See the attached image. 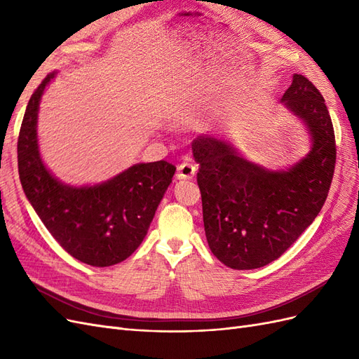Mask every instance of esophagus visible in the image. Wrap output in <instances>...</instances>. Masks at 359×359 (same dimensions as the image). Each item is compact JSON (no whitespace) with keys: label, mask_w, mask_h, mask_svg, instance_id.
<instances>
[{"label":"esophagus","mask_w":359,"mask_h":359,"mask_svg":"<svg viewBox=\"0 0 359 359\" xmlns=\"http://www.w3.org/2000/svg\"><path fill=\"white\" fill-rule=\"evenodd\" d=\"M198 168L191 165V163H181L177 169V178L178 180H191L196 175Z\"/></svg>","instance_id":"34e87169"}]
</instances>
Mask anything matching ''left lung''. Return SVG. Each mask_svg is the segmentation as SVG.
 Instances as JSON below:
<instances>
[{"mask_svg":"<svg viewBox=\"0 0 359 359\" xmlns=\"http://www.w3.org/2000/svg\"><path fill=\"white\" fill-rule=\"evenodd\" d=\"M311 135V151L287 170H268L211 136L193 140L199 163L205 235L212 255L232 269L278 259L316 219L335 168V136L327 104L306 76L293 74L281 97Z\"/></svg>","mask_w":359,"mask_h":359,"instance_id":"left-lung-1","label":"left lung"}]
</instances>
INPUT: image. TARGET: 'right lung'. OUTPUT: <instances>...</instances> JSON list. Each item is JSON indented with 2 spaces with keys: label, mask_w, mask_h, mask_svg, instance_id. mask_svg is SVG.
I'll use <instances>...</instances> for the list:
<instances>
[{
  "label": "right lung",
  "mask_w": 359,
  "mask_h": 359,
  "mask_svg": "<svg viewBox=\"0 0 359 359\" xmlns=\"http://www.w3.org/2000/svg\"><path fill=\"white\" fill-rule=\"evenodd\" d=\"M55 72L32 93L18 137V169L25 196L57 243L93 266L123 262L144 241L177 168L165 160L139 163L99 186H66L43 165L37 145L41 94Z\"/></svg>",
  "instance_id": "obj_1"
}]
</instances>
